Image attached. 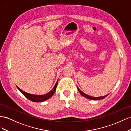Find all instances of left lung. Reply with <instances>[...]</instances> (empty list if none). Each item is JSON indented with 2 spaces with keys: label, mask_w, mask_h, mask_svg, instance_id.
<instances>
[{
  "label": "left lung",
  "mask_w": 131,
  "mask_h": 131,
  "mask_svg": "<svg viewBox=\"0 0 131 131\" xmlns=\"http://www.w3.org/2000/svg\"><path fill=\"white\" fill-rule=\"evenodd\" d=\"M77 89L78 91H79V92L80 93V94L82 95L84 97H85V98H88L89 99H91V100H100V99H103L105 98V97H106L107 96V95H106L105 96H99V97H93V96H89V95H88L87 94H85V93H84L83 92H82L80 89L78 88L77 87Z\"/></svg>",
  "instance_id": "8db88e82"
}]
</instances>
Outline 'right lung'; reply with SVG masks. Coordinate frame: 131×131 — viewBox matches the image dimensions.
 I'll use <instances>...</instances> for the list:
<instances>
[{"label": "right lung", "mask_w": 131, "mask_h": 131, "mask_svg": "<svg viewBox=\"0 0 131 131\" xmlns=\"http://www.w3.org/2000/svg\"><path fill=\"white\" fill-rule=\"evenodd\" d=\"M58 82V81H57V82L56 83L55 85V86L50 92H49V93H48L47 94H44V95H33V94H28V93H26L24 91H22L21 89H20L18 87H17L18 89V90L22 93V94L24 95L28 99L30 100L31 101H32L33 102H44V101L47 100L48 99H49L50 97L52 96V95L54 94V93L55 92L56 88H57V87Z\"/></svg>", "instance_id": "obj_1"}]
</instances>
